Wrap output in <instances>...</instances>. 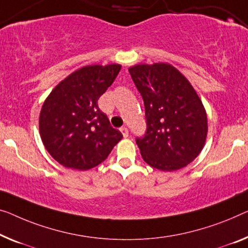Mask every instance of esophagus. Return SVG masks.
Here are the masks:
<instances>
[{
  "label": "esophagus",
  "mask_w": 248,
  "mask_h": 248,
  "mask_svg": "<svg viewBox=\"0 0 248 248\" xmlns=\"http://www.w3.org/2000/svg\"><path fill=\"white\" fill-rule=\"evenodd\" d=\"M120 131H121V134H123V136L124 137V138H127L128 135H129L128 129L125 128V127H121V128H120Z\"/></svg>",
  "instance_id": "esophagus-1"
}]
</instances>
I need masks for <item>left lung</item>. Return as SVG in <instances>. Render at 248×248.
<instances>
[{"instance_id": "1", "label": "left lung", "mask_w": 248, "mask_h": 248, "mask_svg": "<svg viewBox=\"0 0 248 248\" xmlns=\"http://www.w3.org/2000/svg\"><path fill=\"white\" fill-rule=\"evenodd\" d=\"M129 72L145 103L147 131L136 139L142 159L161 171L186 167L201 154L208 132L197 92L169 63L136 64Z\"/></svg>"}]
</instances>
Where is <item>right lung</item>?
<instances>
[{"instance_id":"add662e5","label":"right lung","mask_w":248,"mask_h":248,"mask_svg":"<svg viewBox=\"0 0 248 248\" xmlns=\"http://www.w3.org/2000/svg\"><path fill=\"white\" fill-rule=\"evenodd\" d=\"M120 64H93L78 69L44 100L39 130L46 149L59 164L77 170L98 166L123 134L110 124L98 100L111 86Z\"/></svg>"}]
</instances>
